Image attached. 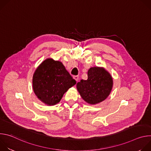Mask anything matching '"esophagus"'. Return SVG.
<instances>
[{"instance_id": "obj_1", "label": "esophagus", "mask_w": 151, "mask_h": 151, "mask_svg": "<svg viewBox=\"0 0 151 151\" xmlns=\"http://www.w3.org/2000/svg\"><path fill=\"white\" fill-rule=\"evenodd\" d=\"M73 79H74L75 81H78L79 80V76H78V75H75V76H73Z\"/></svg>"}]
</instances>
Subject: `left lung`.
Listing matches in <instances>:
<instances>
[{
	"instance_id": "obj_1",
	"label": "left lung",
	"mask_w": 151,
	"mask_h": 151,
	"mask_svg": "<svg viewBox=\"0 0 151 151\" xmlns=\"http://www.w3.org/2000/svg\"><path fill=\"white\" fill-rule=\"evenodd\" d=\"M113 80L111 75L103 68H91L88 71V79L81 80L76 87L82 98L88 103L101 102L112 90Z\"/></svg>"
}]
</instances>
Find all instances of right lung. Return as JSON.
I'll list each match as a JSON object with an SVG mask.
<instances>
[{"label": "right lung", "instance_id": "1", "mask_svg": "<svg viewBox=\"0 0 151 151\" xmlns=\"http://www.w3.org/2000/svg\"><path fill=\"white\" fill-rule=\"evenodd\" d=\"M76 83L63 63L51 58L43 61L33 76L35 94L50 106L59 103L63 94Z\"/></svg>", "mask_w": 151, "mask_h": 151}]
</instances>
